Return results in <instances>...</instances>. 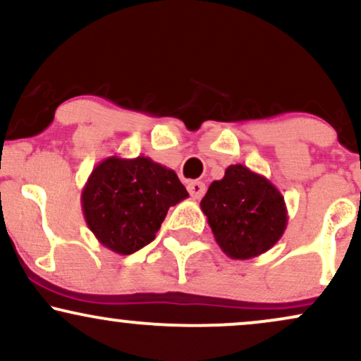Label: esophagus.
<instances>
[{"mask_svg":"<svg viewBox=\"0 0 361 361\" xmlns=\"http://www.w3.org/2000/svg\"><path fill=\"white\" fill-rule=\"evenodd\" d=\"M186 188H188L190 195H192L195 200H200L205 193V183H202V181H190Z\"/></svg>","mask_w":361,"mask_h":361,"instance_id":"obj_1","label":"esophagus"}]
</instances>
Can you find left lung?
Here are the masks:
<instances>
[{"label":"left lung","instance_id":"1","mask_svg":"<svg viewBox=\"0 0 361 361\" xmlns=\"http://www.w3.org/2000/svg\"><path fill=\"white\" fill-rule=\"evenodd\" d=\"M200 209L215 241L233 259H250L271 250L288 222L283 195L244 164H231L222 180L212 181Z\"/></svg>","mask_w":361,"mask_h":361}]
</instances>
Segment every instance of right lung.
Masks as SVG:
<instances>
[{"instance_id": "add662e5", "label": "right lung", "mask_w": 361, "mask_h": 361, "mask_svg": "<svg viewBox=\"0 0 361 361\" xmlns=\"http://www.w3.org/2000/svg\"><path fill=\"white\" fill-rule=\"evenodd\" d=\"M186 197L176 173L151 157L110 156L82 186L81 207L98 243L117 255H132L156 238L169 207Z\"/></svg>"}]
</instances>
